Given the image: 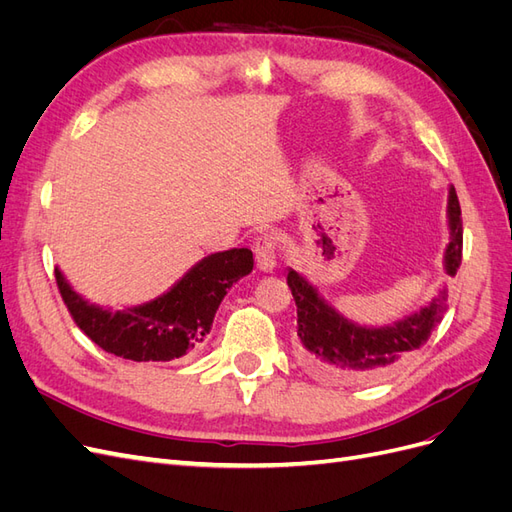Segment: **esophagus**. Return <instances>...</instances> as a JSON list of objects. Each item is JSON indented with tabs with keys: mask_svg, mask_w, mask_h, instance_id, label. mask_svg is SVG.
<instances>
[{
	"mask_svg": "<svg viewBox=\"0 0 512 512\" xmlns=\"http://www.w3.org/2000/svg\"><path fill=\"white\" fill-rule=\"evenodd\" d=\"M256 262L262 271H271L277 262V241L273 235H260L254 245Z\"/></svg>",
	"mask_w": 512,
	"mask_h": 512,
	"instance_id": "obj_1",
	"label": "esophagus"
}]
</instances>
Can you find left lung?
Returning a JSON list of instances; mask_svg holds the SVG:
<instances>
[{
	"mask_svg": "<svg viewBox=\"0 0 512 512\" xmlns=\"http://www.w3.org/2000/svg\"><path fill=\"white\" fill-rule=\"evenodd\" d=\"M448 218L453 239L446 247L444 262L448 275H457L463 250V222L455 188L448 196ZM286 282L297 303L299 337L307 367L320 378L339 384L371 382L393 374L427 342L442 318L446 301V290H440L438 299L418 314L395 322L393 327L365 329L339 316L299 273L288 271Z\"/></svg>",
	"mask_w": 512,
	"mask_h": 512,
	"instance_id": "left-lung-1",
	"label": "left lung"
}]
</instances>
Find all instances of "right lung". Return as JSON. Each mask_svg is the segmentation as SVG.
I'll use <instances>...</instances> for the list:
<instances>
[{
  "instance_id": "add662e5",
  "label": "right lung",
  "mask_w": 512,
  "mask_h": 512,
  "mask_svg": "<svg viewBox=\"0 0 512 512\" xmlns=\"http://www.w3.org/2000/svg\"><path fill=\"white\" fill-rule=\"evenodd\" d=\"M254 269L250 250L211 254L156 301L123 312L89 305L55 269V280L72 320L104 352L130 361H173L196 350L211 331L226 290Z\"/></svg>"
}]
</instances>
